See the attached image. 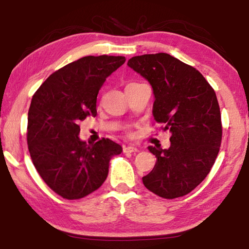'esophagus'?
I'll use <instances>...</instances> for the list:
<instances>
[{"label":"esophagus","mask_w":249,"mask_h":249,"mask_svg":"<svg viewBox=\"0 0 249 249\" xmlns=\"http://www.w3.org/2000/svg\"><path fill=\"white\" fill-rule=\"evenodd\" d=\"M123 151H124V153H129V154L137 153L138 148H137V147L133 146V145H129V146H125L124 148H123Z\"/></svg>","instance_id":"34e87169"}]
</instances>
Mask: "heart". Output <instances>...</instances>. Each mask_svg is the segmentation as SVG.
Returning <instances> with one entry per match:
<instances>
[{
	"label": "heart",
	"instance_id": "heart-1",
	"mask_svg": "<svg viewBox=\"0 0 249 249\" xmlns=\"http://www.w3.org/2000/svg\"><path fill=\"white\" fill-rule=\"evenodd\" d=\"M130 84H132V83H130Z\"/></svg>",
	"mask_w": 249,
	"mask_h": 249
}]
</instances>
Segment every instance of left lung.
<instances>
[{"instance_id":"1","label":"left lung","mask_w":249,"mask_h":249,"mask_svg":"<svg viewBox=\"0 0 249 249\" xmlns=\"http://www.w3.org/2000/svg\"><path fill=\"white\" fill-rule=\"evenodd\" d=\"M127 66L149 82L154 120L171 133L169 148L148 147L157 159L142 183L165 199L188 195L209 175L220 150L215 92L196 69L165 53L133 57Z\"/></svg>"}]
</instances>
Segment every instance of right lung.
Masks as SVG:
<instances>
[{"instance_id": "1", "label": "right lung", "mask_w": 249, "mask_h": 249, "mask_svg": "<svg viewBox=\"0 0 249 249\" xmlns=\"http://www.w3.org/2000/svg\"><path fill=\"white\" fill-rule=\"evenodd\" d=\"M122 56H87L50 74L28 109L27 144L46 184L68 200L81 199L103 184L112 155L121 145L108 138L88 144L80 121L96 115V96L107 78L125 62Z\"/></svg>"}]
</instances>
